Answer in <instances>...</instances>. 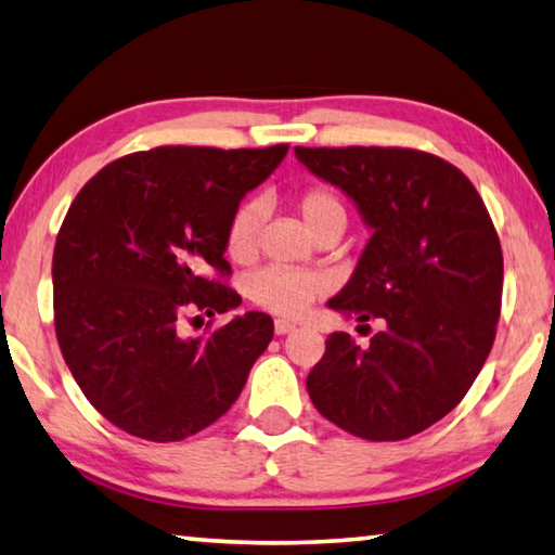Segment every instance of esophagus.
<instances>
[{
  "label": "esophagus",
  "instance_id": "esophagus-1",
  "mask_svg": "<svg viewBox=\"0 0 555 555\" xmlns=\"http://www.w3.org/2000/svg\"><path fill=\"white\" fill-rule=\"evenodd\" d=\"M294 331H296L294 321H286V318H276V321H274V333L276 335H286V333H294Z\"/></svg>",
  "mask_w": 555,
  "mask_h": 555
}]
</instances>
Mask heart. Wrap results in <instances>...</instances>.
<instances>
[{
  "mask_svg": "<svg viewBox=\"0 0 555 555\" xmlns=\"http://www.w3.org/2000/svg\"><path fill=\"white\" fill-rule=\"evenodd\" d=\"M291 208L304 222V228L321 237L323 232H343L347 210L340 195L327 185H308L291 198ZM261 232V208L257 203H242L232 212L224 230V251L237 264H249L257 257ZM327 291V281L315 271L291 269H261L249 279V298L257 306L276 315H300L308 311L313 300Z\"/></svg>",
  "mask_w": 555,
  "mask_h": 555,
  "instance_id": "heart-1",
  "label": "heart"
}]
</instances>
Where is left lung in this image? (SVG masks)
Masks as SVG:
<instances>
[{
  "mask_svg": "<svg viewBox=\"0 0 555 555\" xmlns=\"http://www.w3.org/2000/svg\"><path fill=\"white\" fill-rule=\"evenodd\" d=\"M296 156L374 230L327 306L382 323L364 347L327 335L306 379L311 401L357 438L416 436L463 401L492 350L504 281L494 222L469 178L436 154L296 146Z\"/></svg>",
  "mask_w": 555,
  "mask_h": 555,
  "instance_id": "8db88e82",
  "label": "left lung"
}]
</instances>
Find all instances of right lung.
I'll use <instances>...</instances> for the list:
<instances>
[{
	"instance_id": "right-lung-1",
	"label": "right lung",
	"mask_w": 555,
	"mask_h": 555,
	"mask_svg": "<svg viewBox=\"0 0 555 555\" xmlns=\"http://www.w3.org/2000/svg\"><path fill=\"white\" fill-rule=\"evenodd\" d=\"M267 149L156 146L80 188L53 249V323L86 399L129 436L173 443L240 397L274 321L249 311L185 337L183 323L242 304L224 230L244 193L286 156Z\"/></svg>"
}]
</instances>
